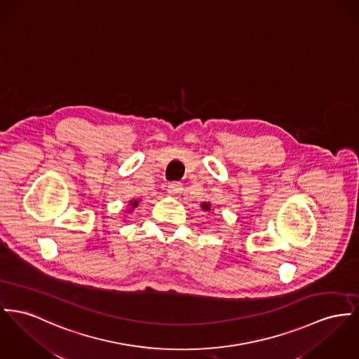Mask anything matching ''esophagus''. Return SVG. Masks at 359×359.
I'll return each instance as SVG.
<instances>
[{"label":"esophagus","instance_id":"esophagus-1","mask_svg":"<svg viewBox=\"0 0 359 359\" xmlns=\"http://www.w3.org/2000/svg\"><path fill=\"white\" fill-rule=\"evenodd\" d=\"M182 191H184V188H182L181 182H171V184H168V191L170 193V196L177 197V196H180L182 193Z\"/></svg>","mask_w":359,"mask_h":359}]
</instances>
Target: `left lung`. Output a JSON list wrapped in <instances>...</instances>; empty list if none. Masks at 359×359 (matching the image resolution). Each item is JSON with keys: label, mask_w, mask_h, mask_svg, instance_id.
<instances>
[{"label": "left lung", "mask_w": 359, "mask_h": 359, "mask_svg": "<svg viewBox=\"0 0 359 359\" xmlns=\"http://www.w3.org/2000/svg\"><path fill=\"white\" fill-rule=\"evenodd\" d=\"M201 208H203L204 211H211V204H210V203H203V204H201Z\"/></svg>", "instance_id": "1"}]
</instances>
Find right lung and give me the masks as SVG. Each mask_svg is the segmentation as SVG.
Returning a JSON list of instances; mask_svg holds the SVG:
<instances>
[{
  "instance_id": "obj_1",
  "label": "right lung",
  "mask_w": 359,
  "mask_h": 359,
  "mask_svg": "<svg viewBox=\"0 0 359 359\" xmlns=\"http://www.w3.org/2000/svg\"><path fill=\"white\" fill-rule=\"evenodd\" d=\"M130 204H132V208H136L137 204H139V201H130Z\"/></svg>"
}]
</instances>
